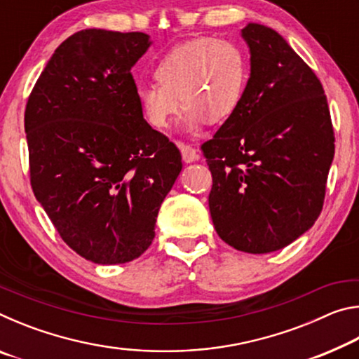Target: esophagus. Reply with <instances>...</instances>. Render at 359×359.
I'll use <instances>...</instances> for the list:
<instances>
[{
  "label": "esophagus",
  "instance_id": "obj_1",
  "mask_svg": "<svg viewBox=\"0 0 359 359\" xmlns=\"http://www.w3.org/2000/svg\"><path fill=\"white\" fill-rule=\"evenodd\" d=\"M179 149H180V151H182V160H184L185 163H193V161H198V160H199L198 150L193 149L191 145L179 142Z\"/></svg>",
  "mask_w": 359,
  "mask_h": 359
}]
</instances>
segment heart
<instances>
[{"label": "heart", "instance_id": "b5f03b06", "mask_svg": "<svg viewBox=\"0 0 359 359\" xmlns=\"http://www.w3.org/2000/svg\"><path fill=\"white\" fill-rule=\"evenodd\" d=\"M155 79L158 83L142 82L136 87L145 118L155 128H166L182 101V128L193 133L204 120L218 123L236 112L245 92L248 62L233 41L188 39L158 62Z\"/></svg>", "mask_w": 359, "mask_h": 359}]
</instances>
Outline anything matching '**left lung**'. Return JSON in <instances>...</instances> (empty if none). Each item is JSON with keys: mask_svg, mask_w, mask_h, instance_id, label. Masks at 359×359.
I'll return each mask as SVG.
<instances>
[{"mask_svg": "<svg viewBox=\"0 0 359 359\" xmlns=\"http://www.w3.org/2000/svg\"><path fill=\"white\" fill-rule=\"evenodd\" d=\"M250 77L236 112L203 151L214 179L218 236L245 253H271L313 226L323 208L334 133L317 76L276 29L247 23Z\"/></svg>", "mask_w": 359, "mask_h": 359, "instance_id": "obj_1", "label": "left lung"}]
</instances>
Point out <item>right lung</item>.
<instances>
[{"mask_svg": "<svg viewBox=\"0 0 359 359\" xmlns=\"http://www.w3.org/2000/svg\"><path fill=\"white\" fill-rule=\"evenodd\" d=\"M145 33L82 29L63 41L29 95L34 196L72 250L96 264L136 259L182 171L179 149L145 121L131 68Z\"/></svg>", "mask_w": 359, "mask_h": 359, "instance_id": "right-lung-1", "label": "right lung"}]
</instances>
